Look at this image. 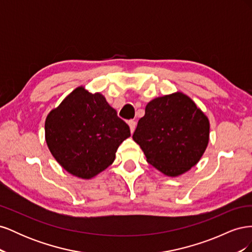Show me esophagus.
<instances>
[{
  "label": "esophagus",
  "instance_id": "34e87169",
  "mask_svg": "<svg viewBox=\"0 0 252 252\" xmlns=\"http://www.w3.org/2000/svg\"><path fill=\"white\" fill-rule=\"evenodd\" d=\"M128 125H129V127H130V131L133 132L134 129H135V126H136V122L134 120L128 121Z\"/></svg>",
  "mask_w": 252,
  "mask_h": 252
}]
</instances>
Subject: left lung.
Segmentation results:
<instances>
[{
  "label": "left lung",
  "mask_w": 252,
  "mask_h": 252,
  "mask_svg": "<svg viewBox=\"0 0 252 252\" xmlns=\"http://www.w3.org/2000/svg\"><path fill=\"white\" fill-rule=\"evenodd\" d=\"M132 139L147 162L169 177L194 166L207 147L209 122L191 98L181 93L149 102Z\"/></svg>",
  "instance_id": "8db88e82"
}]
</instances>
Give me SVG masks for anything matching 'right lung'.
I'll use <instances>...</instances> for the list:
<instances>
[{"instance_id":"add662e5","label":"right lung","mask_w":252,"mask_h":252,"mask_svg":"<svg viewBox=\"0 0 252 252\" xmlns=\"http://www.w3.org/2000/svg\"><path fill=\"white\" fill-rule=\"evenodd\" d=\"M130 129L100 94L79 87L53 109L45 122L52 156L68 172L91 179L112 164Z\"/></svg>"}]
</instances>
